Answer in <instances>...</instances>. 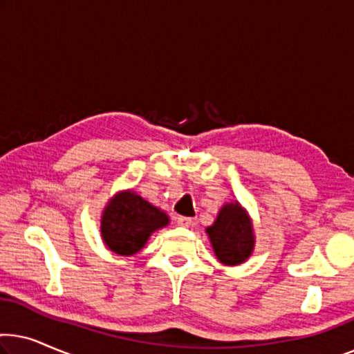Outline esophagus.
Segmentation results:
<instances>
[{"label":"esophagus","instance_id":"obj_1","mask_svg":"<svg viewBox=\"0 0 354 354\" xmlns=\"http://www.w3.org/2000/svg\"><path fill=\"white\" fill-rule=\"evenodd\" d=\"M177 224L180 227H190L193 224L192 217H185V216H178L177 217Z\"/></svg>","mask_w":354,"mask_h":354}]
</instances>
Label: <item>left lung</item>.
Instances as JSON below:
<instances>
[{"label": "left lung", "mask_w": 354, "mask_h": 354, "mask_svg": "<svg viewBox=\"0 0 354 354\" xmlns=\"http://www.w3.org/2000/svg\"><path fill=\"white\" fill-rule=\"evenodd\" d=\"M212 248L221 263L235 266L248 259L254 246L253 229L243 207L232 203L222 207L214 224L207 227Z\"/></svg>", "instance_id": "8db88e82"}]
</instances>
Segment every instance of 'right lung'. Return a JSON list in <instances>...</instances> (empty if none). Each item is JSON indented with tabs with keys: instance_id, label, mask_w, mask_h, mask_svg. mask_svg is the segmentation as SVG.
I'll return each mask as SVG.
<instances>
[{
	"instance_id": "right-lung-1",
	"label": "right lung",
	"mask_w": 354,
	"mask_h": 354,
	"mask_svg": "<svg viewBox=\"0 0 354 354\" xmlns=\"http://www.w3.org/2000/svg\"><path fill=\"white\" fill-rule=\"evenodd\" d=\"M169 217L133 192L119 193L106 206L101 235L115 254L138 253L154 230L167 225Z\"/></svg>"
}]
</instances>
